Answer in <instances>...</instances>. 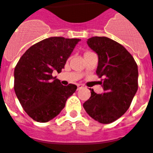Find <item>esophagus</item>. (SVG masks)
<instances>
[{
  "instance_id": "1",
  "label": "esophagus",
  "mask_w": 153,
  "mask_h": 153,
  "mask_svg": "<svg viewBox=\"0 0 153 153\" xmlns=\"http://www.w3.org/2000/svg\"><path fill=\"white\" fill-rule=\"evenodd\" d=\"M78 86V88H77V90H78V91L81 90V89L83 87V86H82V85H80V84H78V86Z\"/></svg>"
}]
</instances>
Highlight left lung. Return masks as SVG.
Wrapping results in <instances>:
<instances>
[{"mask_svg": "<svg viewBox=\"0 0 153 153\" xmlns=\"http://www.w3.org/2000/svg\"><path fill=\"white\" fill-rule=\"evenodd\" d=\"M98 55L96 73L104 92L91 96L83 108L90 116L102 124H109L121 117L130 106L138 89L137 65L121 44L108 37H91L86 41Z\"/></svg>", "mask_w": 153, "mask_h": 153, "instance_id": "8db88e82", "label": "left lung"}]
</instances>
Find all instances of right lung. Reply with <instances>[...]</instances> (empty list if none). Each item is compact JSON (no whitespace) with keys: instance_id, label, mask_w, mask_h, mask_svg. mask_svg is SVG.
I'll list each match as a JSON object with an SVG mask.
<instances>
[{"instance_id":"right-lung-1","label":"right lung","mask_w":153,"mask_h":153,"mask_svg":"<svg viewBox=\"0 0 153 153\" xmlns=\"http://www.w3.org/2000/svg\"><path fill=\"white\" fill-rule=\"evenodd\" d=\"M79 39L50 37L27 49L14 70V91L23 109L38 122H48L62 111L76 85L63 86L53 71L64 68Z\"/></svg>"}]
</instances>
